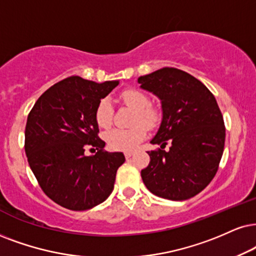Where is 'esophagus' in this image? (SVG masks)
Wrapping results in <instances>:
<instances>
[{
	"mask_svg": "<svg viewBox=\"0 0 256 256\" xmlns=\"http://www.w3.org/2000/svg\"><path fill=\"white\" fill-rule=\"evenodd\" d=\"M132 154H134V152H132V151H126L124 154V156H125L126 160H128V158H130Z\"/></svg>",
	"mask_w": 256,
	"mask_h": 256,
	"instance_id": "1",
	"label": "esophagus"
}]
</instances>
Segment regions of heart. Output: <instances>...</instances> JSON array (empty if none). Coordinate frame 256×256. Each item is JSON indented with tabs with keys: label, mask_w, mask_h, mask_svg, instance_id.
<instances>
[{
	"label": "heart",
	"mask_w": 256,
	"mask_h": 256,
	"mask_svg": "<svg viewBox=\"0 0 256 256\" xmlns=\"http://www.w3.org/2000/svg\"><path fill=\"white\" fill-rule=\"evenodd\" d=\"M120 100L136 111L134 128H113L105 136L108 145L116 151H132L146 136V128H154L160 122V113L150 106V99L139 90L128 88L120 93ZM113 108L108 99H102L96 108V120L100 128H108L112 124ZM142 122V124H138Z\"/></svg>",
	"instance_id": "heart-1"
}]
</instances>
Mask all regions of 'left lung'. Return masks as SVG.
<instances>
[{"label":"left lung","mask_w":256,"mask_h":256,"mask_svg":"<svg viewBox=\"0 0 256 256\" xmlns=\"http://www.w3.org/2000/svg\"><path fill=\"white\" fill-rule=\"evenodd\" d=\"M143 90L160 99L163 118L142 180L158 197L184 200L202 192L218 172L226 140L222 113L212 93L184 70L164 67L139 76ZM170 144L169 152L163 150Z\"/></svg>","instance_id":"left-lung-1"}]
</instances>
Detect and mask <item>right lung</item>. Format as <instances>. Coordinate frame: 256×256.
Here are the masks:
<instances>
[{
    "label": "right lung",
    "mask_w": 256,
    "mask_h": 256,
    "mask_svg": "<svg viewBox=\"0 0 256 256\" xmlns=\"http://www.w3.org/2000/svg\"><path fill=\"white\" fill-rule=\"evenodd\" d=\"M119 82L98 84L73 76L50 87L29 112L24 151L44 192L64 208L87 210L111 195L122 152L104 150L96 108ZM97 154L86 156L84 148Z\"/></svg>",
    "instance_id": "right-lung-1"
}]
</instances>
